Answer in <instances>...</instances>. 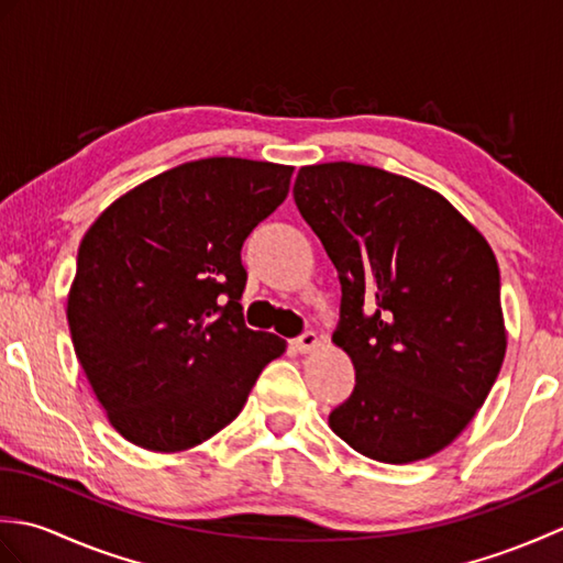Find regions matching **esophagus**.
Returning a JSON list of instances; mask_svg holds the SVG:
<instances>
[{
	"label": "esophagus",
	"instance_id": "esophagus-1",
	"mask_svg": "<svg viewBox=\"0 0 563 563\" xmlns=\"http://www.w3.org/2000/svg\"><path fill=\"white\" fill-rule=\"evenodd\" d=\"M317 343H319V339H317V333L314 331H305L302 336H297L295 341H292V345L300 353H309L312 349H317Z\"/></svg>",
	"mask_w": 563,
	"mask_h": 563
}]
</instances>
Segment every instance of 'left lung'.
Listing matches in <instances>:
<instances>
[{"instance_id": "1", "label": "left lung", "mask_w": 563, "mask_h": 563, "mask_svg": "<svg viewBox=\"0 0 563 563\" xmlns=\"http://www.w3.org/2000/svg\"><path fill=\"white\" fill-rule=\"evenodd\" d=\"M292 196L339 271L333 343L355 367L331 430L387 464L448 448L506 357L492 246L435 190L377 166H302Z\"/></svg>"}]
</instances>
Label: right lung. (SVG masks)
<instances>
[{
	"label": "right lung",
	"instance_id": "add662e5",
	"mask_svg": "<svg viewBox=\"0 0 563 563\" xmlns=\"http://www.w3.org/2000/svg\"><path fill=\"white\" fill-rule=\"evenodd\" d=\"M292 166L186 162L106 208L77 254L67 321L77 361L125 440L206 442L244 409L285 341L244 324L242 244L288 198Z\"/></svg>",
	"mask_w": 563,
	"mask_h": 563
}]
</instances>
